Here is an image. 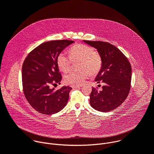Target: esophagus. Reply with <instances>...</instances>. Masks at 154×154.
Wrapping results in <instances>:
<instances>
[{
	"instance_id": "obj_1",
	"label": "esophagus",
	"mask_w": 154,
	"mask_h": 154,
	"mask_svg": "<svg viewBox=\"0 0 154 154\" xmlns=\"http://www.w3.org/2000/svg\"><path fill=\"white\" fill-rule=\"evenodd\" d=\"M71 86L72 88H80V87H82V85H72Z\"/></svg>"
}]
</instances>
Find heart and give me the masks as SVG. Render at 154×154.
<instances>
[{"label":"heart","mask_w":154,"mask_h":154,"mask_svg":"<svg viewBox=\"0 0 154 154\" xmlns=\"http://www.w3.org/2000/svg\"><path fill=\"white\" fill-rule=\"evenodd\" d=\"M77 64L79 71H72L66 74L64 79L67 83L80 85L91 75H96L102 67V57L100 54L87 45L79 44L69 51V56L64 52L60 53L57 57L59 69L67 72L71 69L73 63Z\"/></svg>","instance_id":"b5f03b06"}]
</instances>
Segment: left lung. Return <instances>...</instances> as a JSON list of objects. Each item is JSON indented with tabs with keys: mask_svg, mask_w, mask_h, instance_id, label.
Segmentation results:
<instances>
[{
	"mask_svg": "<svg viewBox=\"0 0 154 154\" xmlns=\"http://www.w3.org/2000/svg\"><path fill=\"white\" fill-rule=\"evenodd\" d=\"M100 54L102 63L95 81L102 83V90L93 88L91 106L96 110L108 112L120 106L127 97L131 84V68L127 57L115 46L103 41H83Z\"/></svg>",
	"mask_w": 154,
	"mask_h": 154,
	"instance_id": "obj_1",
	"label": "left lung"
}]
</instances>
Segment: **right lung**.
I'll list each match as a JSON object with an SVG mask.
<instances>
[{
  "instance_id": "1",
  "label": "right lung",
  "mask_w": 154,
  "mask_h": 154,
  "mask_svg": "<svg viewBox=\"0 0 154 154\" xmlns=\"http://www.w3.org/2000/svg\"><path fill=\"white\" fill-rule=\"evenodd\" d=\"M73 42L67 39L43 42L31 51L24 61L22 68L24 93L30 105L40 113H57L68 103L72 88L64 86L55 90L51 86L60 84L62 79L57 64L58 55Z\"/></svg>"
}]
</instances>
